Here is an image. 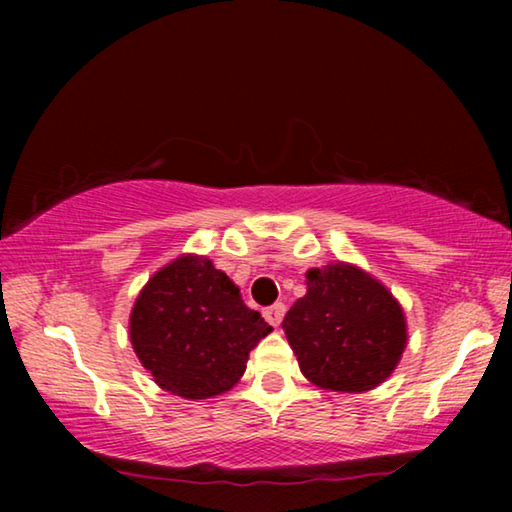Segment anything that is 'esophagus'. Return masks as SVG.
Wrapping results in <instances>:
<instances>
[{
	"label": "esophagus",
	"mask_w": 512,
	"mask_h": 512,
	"mask_svg": "<svg viewBox=\"0 0 512 512\" xmlns=\"http://www.w3.org/2000/svg\"><path fill=\"white\" fill-rule=\"evenodd\" d=\"M284 314H287V307H284L282 302H275V305H271V307H266V309H264V318H266L268 323H271L273 327H280Z\"/></svg>",
	"instance_id": "34e87169"
}]
</instances>
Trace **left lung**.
I'll use <instances>...</instances> for the list:
<instances>
[{
  "label": "left lung",
  "instance_id": "left-lung-1",
  "mask_svg": "<svg viewBox=\"0 0 512 512\" xmlns=\"http://www.w3.org/2000/svg\"><path fill=\"white\" fill-rule=\"evenodd\" d=\"M307 293L284 316L300 372L325 391L366 393L393 375L409 341L397 298L350 262L307 271Z\"/></svg>",
  "mask_w": 512,
  "mask_h": 512
}]
</instances>
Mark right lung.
I'll return each mask as SVG.
<instances>
[{
    "label": "right lung",
    "instance_id": "right-lung-1",
    "mask_svg": "<svg viewBox=\"0 0 512 512\" xmlns=\"http://www.w3.org/2000/svg\"><path fill=\"white\" fill-rule=\"evenodd\" d=\"M273 327L205 255L185 253L155 271L128 320L133 350L162 391L207 400L244 377L248 354Z\"/></svg>",
    "mask_w": 512,
    "mask_h": 512
}]
</instances>
